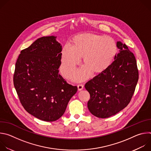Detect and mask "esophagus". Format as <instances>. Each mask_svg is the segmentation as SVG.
<instances>
[{"label": "esophagus", "instance_id": "34e87169", "mask_svg": "<svg viewBox=\"0 0 151 151\" xmlns=\"http://www.w3.org/2000/svg\"><path fill=\"white\" fill-rule=\"evenodd\" d=\"M83 88V85L82 84H79L78 85V91H81Z\"/></svg>", "mask_w": 151, "mask_h": 151}]
</instances>
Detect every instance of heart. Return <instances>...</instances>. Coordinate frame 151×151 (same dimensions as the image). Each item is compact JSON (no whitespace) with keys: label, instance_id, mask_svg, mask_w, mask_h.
I'll return each mask as SVG.
<instances>
[{"label":"heart","instance_id":"1","mask_svg":"<svg viewBox=\"0 0 151 151\" xmlns=\"http://www.w3.org/2000/svg\"><path fill=\"white\" fill-rule=\"evenodd\" d=\"M118 47L111 37L83 33L73 37L70 45H64L61 52V72L64 75L72 73L76 69L82 57L85 66L73 75V79L81 81L87 78L91 72L100 73L106 70L113 63Z\"/></svg>","mask_w":151,"mask_h":151}]
</instances>
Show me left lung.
<instances>
[{
    "instance_id": "obj_1",
    "label": "left lung",
    "mask_w": 151,
    "mask_h": 151,
    "mask_svg": "<svg viewBox=\"0 0 151 151\" xmlns=\"http://www.w3.org/2000/svg\"><path fill=\"white\" fill-rule=\"evenodd\" d=\"M119 52L106 70L85 83L90 94L87 106L95 116L115 115L128 104L134 94L139 72L134 54L122 42H116Z\"/></svg>"
}]
</instances>
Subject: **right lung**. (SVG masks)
<instances>
[{"instance_id": "1", "label": "right lung", "mask_w": 151, "mask_h": 151, "mask_svg": "<svg viewBox=\"0 0 151 151\" xmlns=\"http://www.w3.org/2000/svg\"><path fill=\"white\" fill-rule=\"evenodd\" d=\"M57 36H44L21 51L15 64L14 84L21 104L44 121L58 119L78 90L59 73L62 46Z\"/></svg>"}]
</instances>
